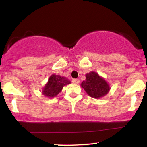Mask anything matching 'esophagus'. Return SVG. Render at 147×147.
<instances>
[{
	"label": "esophagus",
	"instance_id": "obj_1",
	"mask_svg": "<svg viewBox=\"0 0 147 147\" xmlns=\"http://www.w3.org/2000/svg\"><path fill=\"white\" fill-rule=\"evenodd\" d=\"M72 82H73L74 84H77L79 83V80L78 79H72Z\"/></svg>",
	"mask_w": 147,
	"mask_h": 147
}]
</instances>
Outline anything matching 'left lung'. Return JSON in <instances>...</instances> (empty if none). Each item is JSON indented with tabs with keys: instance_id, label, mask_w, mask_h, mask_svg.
Instances as JSON below:
<instances>
[{
	"instance_id": "1",
	"label": "left lung",
	"mask_w": 147,
	"mask_h": 147,
	"mask_svg": "<svg viewBox=\"0 0 147 147\" xmlns=\"http://www.w3.org/2000/svg\"><path fill=\"white\" fill-rule=\"evenodd\" d=\"M81 86L90 97L95 99L104 97L110 90V86L105 79L92 71L86 75V79L81 84Z\"/></svg>"
}]
</instances>
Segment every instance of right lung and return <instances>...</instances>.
<instances>
[{"instance_id": "obj_1", "label": "right lung", "mask_w": 147, "mask_h": 147, "mask_svg": "<svg viewBox=\"0 0 147 147\" xmlns=\"http://www.w3.org/2000/svg\"><path fill=\"white\" fill-rule=\"evenodd\" d=\"M70 84V81L65 77L52 75L42 90V94L48 97H55L61 91L64 86Z\"/></svg>"}]
</instances>
